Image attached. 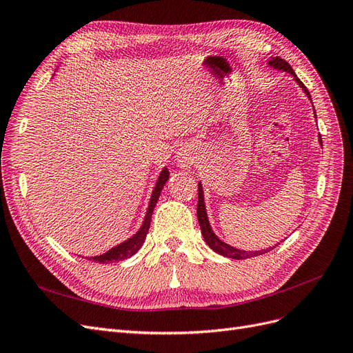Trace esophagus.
Returning a JSON list of instances; mask_svg holds the SVG:
<instances>
[{
    "instance_id": "1",
    "label": "esophagus",
    "mask_w": 353,
    "mask_h": 353,
    "mask_svg": "<svg viewBox=\"0 0 353 353\" xmlns=\"http://www.w3.org/2000/svg\"><path fill=\"white\" fill-rule=\"evenodd\" d=\"M176 162L181 168H190L191 165L194 163V157L193 154H191L188 150H185V148H183V150H179L176 153Z\"/></svg>"
}]
</instances>
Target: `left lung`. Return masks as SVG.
<instances>
[{"mask_svg":"<svg viewBox=\"0 0 353 353\" xmlns=\"http://www.w3.org/2000/svg\"><path fill=\"white\" fill-rule=\"evenodd\" d=\"M268 65L274 69H279V70H283V72H288L292 73V77L294 78V81L301 85V88L305 91V94L307 95V99H311V94H309L307 88L305 87V85L302 83V81L296 77L294 70L292 69V66L288 65V63L285 60H283L281 57H272ZM316 117V114H315ZM319 143H321L323 145V140H321V135H319ZM197 219H199V223H200V228H201V234H203V239H205V241L208 243L209 248L212 250H215L216 253L222 254V256H227V258H231V259H249V258H253V256H259V254H263L266 252H270V249L266 250H256V252H245V250H239L236 248H232V245L223 243L222 240H219L216 237V234L212 231V227L209 223V219H208V213H206V208H205V196H203V188H201V184L199 183V201H197ZM272 249V248H271Z\"/></svg>","mask_w":353,"mask_h":353,"instance_id":"1","label":"left lung"}]
</instances>
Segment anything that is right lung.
<instances>
[{
  "mask_svg": "<svg viewBox=\"0 0 353 353\" xmlns=\"http://www.w3.org/2000/svg\"><path fill=\"white\" fill-rule=\"evenodd\" d=\"M168 179H169V170H168V168H165V169L162 170V172H160L159 179H157V183H156V187H154V190H153V194H152L150 203H148L147 215H145V218H144L143 225H141L140 230H138V232L135 234V236H132L131 239H128L126 241H123V243H121V244L114 245L113 249H110L109 252H105L104 254L94 256V258H90V261L100 262V263L119 262V261H125V259H128V258H131L132 254H135L138 250H140V248H141L144 240H145L148 228H150L152 215H153V210H154L156 203H157V200H159L160 191H162V188H163V185L166 184Z\"/></svg>",
  "mask_w": 353,
  "mask_h": 353,
  "instance_id": "obj_1",
  "label": "right lung"
}]
</instances>
